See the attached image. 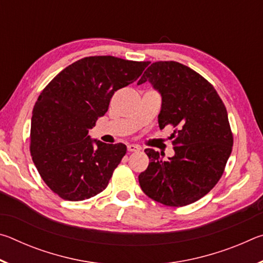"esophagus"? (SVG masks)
I'll use <instances>...</instances> for the list:
<instances>
[{"instance_id": "34e87169", "label": "esophagus", "mask_w": 263, "mask_h": 263, "mask_svg": "<svg viewBox=\"0 0 263 263\" xmlns=\"http://www.w3.org/2000/svg\"><path fill=\"white\" fill-rule=\"evenodd\" d=\"M127 151H128V152H139L140 147L138 145L130 144V145H127Z\"/></svg>"}]
</instances>
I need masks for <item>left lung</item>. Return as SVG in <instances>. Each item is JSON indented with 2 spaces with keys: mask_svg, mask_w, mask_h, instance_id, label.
Listing matches in <instances>:
<instances>
[{
  "mask_svg": "<svg viewBox=\"0 0 263 263\" xmlns=\"http://www.w3.org/2000/svg\"><path fill=\"white\" fill-rule=\"evenodd\" d=\"M146 81L162 97L160 128H175L169 138L175 154L164 161L162 153L146 148L149 164L139 184L163 205H188L205 196L224 173L233 146L228 111L212 84L180 62H153L138 84Z\"/></svg>",
  "mask_w": 263,
  "mask_h": 263,
  "instance_id": "1",
  "label": "left lung"
}]
</instances>
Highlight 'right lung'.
Masks as SVG:
<instances>
[{"label":"right lung","instance_id":"add662e5","mask_svg":"<svg viewBox=\"0 0 263 263\" xmlns=\"http://www.w3.org/2000/svg\"><path fill=\"white\" fill-rule=\"evenodd\" d=\"M148 65L112 55L87 57L44 88L32 110L30 152L53 193L78 202L106 188L126 146L92 140L88 131L108 111L115 91L137 81Z\"/></svg>","mask_w":263,"mask_h":263}]
</instances>
